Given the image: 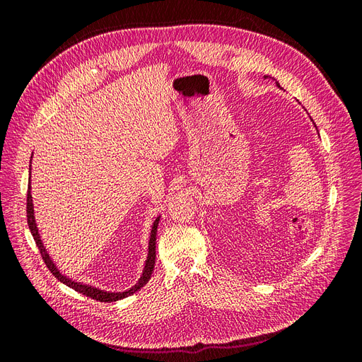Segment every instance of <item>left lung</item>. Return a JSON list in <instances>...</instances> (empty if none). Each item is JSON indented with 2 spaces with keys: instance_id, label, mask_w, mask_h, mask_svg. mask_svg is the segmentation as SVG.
<instances>
[{
  "instance_id": "left-lung-1",
  "label": "left lung",
  "mask_w": 362,
  "mask_h": 362,
  "mask_svg": "<svg viewBox=\"0 0 362 362\" xmlns=\"http://www.w3.org/2000/svg\"><path fill=\"white\" fill-rule=\"evenodd\" d=\"M264 78H267V76H264ZM278 86H279V84H278Z\"/></svg>"
}]
</instances>
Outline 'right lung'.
Returning a JSON list of instances; mask_svg holds the SVG:
<instances>
[{
  "instance_id": "add662e5",
  "label": "right lung",
  "mask_w": 362,
  "mask_h": 362,
  "mask_svg": "<svg viewBox=\"0 0 362 362\" xmlns=\"http://www.w3.org/2000/svg\"><path fill=\"white\" fill-rule=\"evenodd\" d=\"M31 158H33V156H31ZM30 168H31V164H30ZM30 172H31V169H30ZM30 189L31 187H28V193H27V221H28V228H30L31 235H33V238H35V242H36V245H37V247L40 250V255H42L43 261H45L47 267L49 269V272L52 273L54 276H56L60 282L64 284V286H68V287L74 288L75 291H78V293L87 296V298H92L95 300H100V302H116V300H120V299H124V298H128V296H131V294H134L137 290H140L151 279L152 270H154V264H156V238H157V226H158V222H160V216L156 218L154 223H152L151 237H149V246H148V257H146L145 269H144V273H141L140 279L137 281L136 286H133L127 291L112 293V291H105V290H101V288L87 286V284H83V282H76V281L68 278L66 275H63V273L57 269L56 262L51 259L48 250L45 249V246H43V242L40 240V234H39V229H37L36 218H35V206H33V198H31Z\"/></svg>"
}]
</instances>
